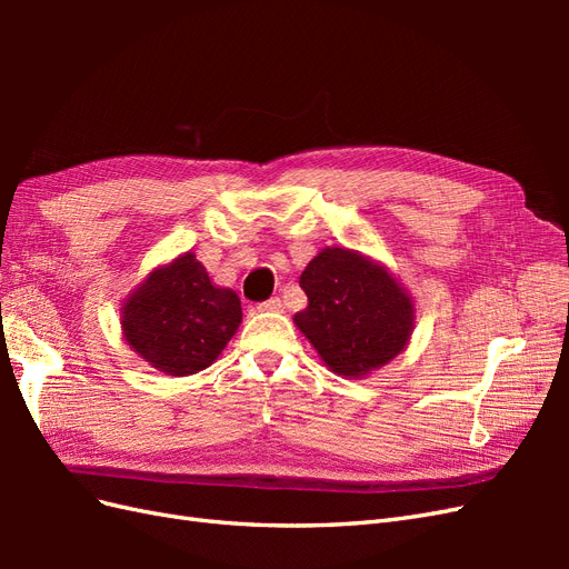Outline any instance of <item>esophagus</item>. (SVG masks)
Returning <instances> with one entry per match:
<instances>
[{"mask_svg": "<svg viewBox=\"0 0 569 569\" xmlns=\"http://www.w3.org/2000/svg\"><path fill=\"white\" fill-rule=\"evenodd\" d=\"M258 311H282V299L280 297H272L263 303H258Z\"/></svg>", "mask_w": 569, "mask_h": 569, "instance_id": "1", "label": "esophagus"}]
</instances>
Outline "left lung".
Listing matches in <instances>:
<instances>
[{"label": "left lung", "instance_id": "obj_1", "mask_svg": "<svg viewBox=\"0 0 569 569\" xmlns=\"http://www.w3.org/2000/svg\"><path fill=\"white\" fill-rule=\"evenodd\" d=\"M299 284L308 306L295 322L332 372L358 380L406 349L416 308L385 266L327 247L306 266Z\"/></svg>", "mask_w": 569, "mask_h": 569}]
</instances>
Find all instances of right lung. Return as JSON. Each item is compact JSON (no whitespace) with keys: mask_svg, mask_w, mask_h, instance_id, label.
<instances>
[{"mask_svg":"<svg viewBox=\"0 0 569 569\" xmlns=\"http://www.w3.org/2000/svg\"><path fill=\"white\" fill-rule=\"evenodd\" d=\"M242 322V301L216 287L192 251L161 266L123 303L120 327L151 368L184 377L209 368Z\"/></svg>","mask_w":569,"mask_h":569,"instance_id":"obj_1","label":"right lung"}]
</instances>
